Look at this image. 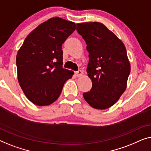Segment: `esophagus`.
<instances>
[{"label": "esophagus", "mask_w": 151, "mask_h": 151, "mask_svg": "<svg viewBox=\"0 0 151 151\" xmlns=\"http://www.w3.org/2000/svg\"><path fill=\"white\" fill-rule=\"evenodd\" d=\"M83 75V72L81 70H78L77 72H76L75 73V75H76V76H77V77L82 76Z\"/></svg>", "instance_id": "esophagus-1"}]
</instances>
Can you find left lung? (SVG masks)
Here are the masks:
<instances>
[{"instance_id":"1","label":"left lung","mask_w":151,"mask_h":151,"mask_svg":"<svg viewBox=\"0 0 151 151\" xmlns=\"http://www.w3.org/2000/svg\"><path fill=\"white\" fill-rule=\"evenodd\" d=\"M89 52L88 75L92 82L83 97L94 109H105L114 105L127 88L131 65L123 42L102 23L76 24Z\"/></svg>"}]
</instances>
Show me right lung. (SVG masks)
Returning <instances> with one entry per match:
<instances>
[{
	"mask_svg": "<svg viewBox=\"0 0 151 151\" xmlns=\"http://www.w3.org/2000/svg\"><path fill=\"white\" fill-rule=\"evenodd\" d=\"M76 29L75 22L50 18L29 34L16 56L18 80L31 102L48 105L58 99L73 71L63 68L62 44Z\"/></svg>",
	"mask_w": 151,
	"mask_h": 151,
	"instance_id": "obj_1",
	"label": "right lung"
}]
</instances>
